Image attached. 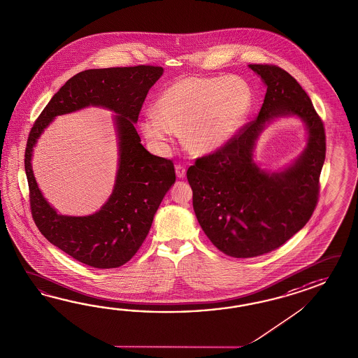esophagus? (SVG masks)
Masks as SVG:
<instances>
[{"label": "esophagus", "mask_w": 358, "mask_h": 358, "mask_svg": "<svg viewBox=\"0 0 358 358\" xmlns=\"http://www.w3.org/2000/svg\"><path fill=\"white\" fill-rule=\"evenodd\" d=\"M176 175L178 178H183L186 176V168L182 164H177L176 166Z\"/></svg>", "instance_id": "esophagus-1"}]
</instances>
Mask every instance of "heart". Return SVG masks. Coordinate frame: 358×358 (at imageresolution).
Returning <instances> with one entry per match:
<instances>
[{"label":"heart","mask_w":358,"mask_h":358,"mask_svg":"<svg viewBox=\"0 0 358 358\" xmlns=\"http://www.w3.org/2000/svg\"><path fill=\"white\" fill-rule=\"evenodd\" d=\"M252 89L239 76H187L160 96L157 112L141 128L148 141L164 146L171 133H183L187 148L207 154L225 146L252 107Z\"/></svg>","instance_id":"1"}]
</instances>
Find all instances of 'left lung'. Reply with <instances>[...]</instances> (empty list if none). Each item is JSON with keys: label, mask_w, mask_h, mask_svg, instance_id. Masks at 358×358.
Here are the masks:
<instances>
[{"label": "left lung", "mask_w": 358, "mask_h": 358, "mask_svg": "<svg viewBox=\"0 0 358 358\" xmlns=\"http://www.w3.org/2000/svg\"><path fill=\"white\" fill-rule=\"evenodd\" d=\"M266 85L259 116L225 146L198 157L187 169L192 207L203 231L221 252L247 259L277 250L313 215L326 157V134L306 90L274 64H250ZM297 115L306 124L308 145L297 162L269 174L252 162L254 142L275 117Z\"/></svg>", "instance_id": "8db88e82"}]
</instances>
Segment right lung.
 I'll return each instance as SVG.
<instances>
[{"mask_svg": "<svg viewBox=\"0 0 358 358\" xmlns=\"http://www.w3.org/2000/svg\"><path fill=\"white\" fill-rule=\"evenodd\" d=\"M162 75V67L145 64L79 72L52 96L29 131L24 168L36 227L50 243L92 268H119L131 260L175 183L172 160L150 154L134 128L150 87ZM87 105H101L118 114L120 169L113 194L101 210L83 218L64 217L57 214L39 192L30 166L31 151L55 115Z\"/></svg>", "mask_w": 358, "mask_h": 358, "instance_id": "1", "label": "right lung"}]
</instances>
